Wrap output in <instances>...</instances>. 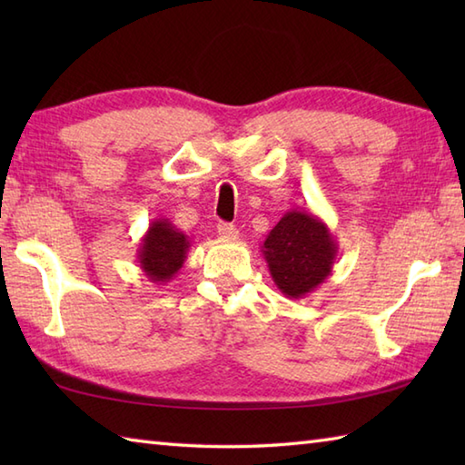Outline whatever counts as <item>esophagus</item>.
Masks as SVG:
<instances>
[{"mask_svg":"<svg viewBox=\"0 0 465 465\" xmlns=\"http://www.w3.org/2000/svg\"><path fill=\"white\" fill-rule=\"evenodd\" d=\"M217 233H220V238H223V240H235L240 235L238 227L232 223H225V222L217 223Z\"/></svg>","mask_w":465,"mask_h":465,"instance_id":"obj_1","label":"esophagus"}]
</instances>
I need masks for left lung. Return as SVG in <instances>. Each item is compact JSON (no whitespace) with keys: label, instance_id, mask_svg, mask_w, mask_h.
Segmentation results:
<instances>
[{"label":"left lung","instance_id":"left-lung-1","mask_svg":"<svg viewBox=\"0 0 465 465\" xmlns=\"http://www.w3.org/2000/svg\"><path fill=\"white\" fill-rule=\"evenodd\" d=\"M262 253L278 290L302 300L331 275L338 242L318 215L292 210L268 233Z\"/></svg>","mask_w":465,"mask_h":465}]
</instances>
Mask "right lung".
Returning <instances> with one entry per match:
<instances>
[{"label": "right lung", "mask_w": 465, "mask_h": 465, "mask_svg": "<svg viewBox=\"0 0 465 465\" xmlns=\"http://www.w3.org/2000/svg\"><path fill=\"white\" fill-rule=\"evenodd\" d=\"M192 240L170 220H153L137 248V263L153 283H165L183 268Z\"/></svg>", "instance_id": "obj_1"}]
</instances>
